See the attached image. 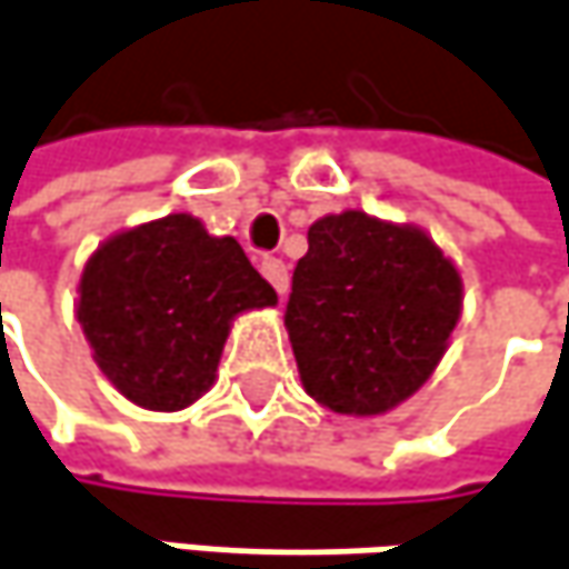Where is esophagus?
I'll list each match as a JSON object with an SVG mask.
<instances>
[{
	"instance_id": "1",
	"label": "esophagus",
	"mask_w": 569,
	"mask_h": 569,
	"mask_svg": "<svg viewBox=\"0 0 569 569\" xmlns=\"http://www.w3.org/2000/svg\"><path fill=\"white\" fill-rule=\"evenodd\" d=\"M259 269H262V274H266V281H269L271 288L284 298V291H288V266L281 259H271L269 256V259H262Z\"/></svg>"
}]
</instances>
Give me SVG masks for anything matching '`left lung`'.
I'll return each instance as SVG.
<instances>
[{"label": "left lung", "instance_id": "left-lung-1", "mask_svg": "<svg viewBox=\"0 0 569 569\" xmlns=\"http://www.w3.org/2000/svg\"><path fill=\"white\" fill-rule=\"evenodd\" d=\"M307 242L284 310L303 390L346 416L400 407L458 327L455 262L426 230L365 211L320 217Z\"/></svg>", "mask_w": 569, "mask_h": 569}]
</instances>
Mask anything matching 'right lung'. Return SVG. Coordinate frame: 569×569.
Segmentation results:
<instances>
[{
  "instance_id": "add662e5",
  "label": "right lung",
  "mask_w": 569,
  "mask_h": 569,
  "mask_svg": "<svg viewBox=\"0 0 569 569\" xmlns=\"http://www.w3.org/2000/svg\"><path fill=\"white\" fill-rule=\"evenodd\" d=\"M278 295L233 237L169 213L104 240L79 278L76 317L101 375L143 410H186L211 390L246 310Z\"/></svg>"
}]
</instances>
